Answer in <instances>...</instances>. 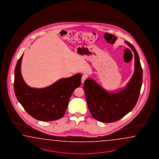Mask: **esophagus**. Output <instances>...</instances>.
<instances>
[{"label":"esophagus","instance_id":"34e87169","mask_svg":"<svg viewBox=\"0 0 159 159\" xmlns=\"http://www.w3.org/2000/svg\"><path fill=\"white\" fill-rule=\"evenodd\" d=\"M86 75H83L82 77V78H81V82L83 84L84 82V81L86 80Z\"/></svg>","mask_w":159,"mask_h":159}]
</instances>
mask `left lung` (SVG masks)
Instances as JSON below:
<instances>
[{"label": "left lung", "instance_id": "left-lung-1", "mask_svg": "<svg viewBox=\"0 0 159 159\" xmlns=\"http://www.w3.org/2000/svg\"><path fill=\"white\" fill-rule=\"evenodd\" d=\"M134 53V72L124 89L110 93L88 78L84 82V93L87 106L91 115L104 123L117 121L130 112L136 105L140 94L143 80V71L139 55L134 46L125 42Z\"/></svg>", "mask_w": 159, "mask_h": 159}]
</instances>
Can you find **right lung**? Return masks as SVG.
I'll list each match as a JSON object with an SVG mask.
<instances>
[{"mask_svg": "<svg viewBox=\"0 0 159 159\" xmlns=\"http://www.w3.org/2000/svg\"><path fill=\"white\" fill-rule=\"evenodd\" d=\"M22 56L15 70L14 91L19 103L31 117L42 121L61 118L66 113L69 100L75 89L81 84V74L61 78L48 87L35 89L25 84L21 75Z\"/></svg>", "mask_w": 159, "mask_h": 159, "instance_id": "add662e5", "label": "right lung"}]
</instances>
